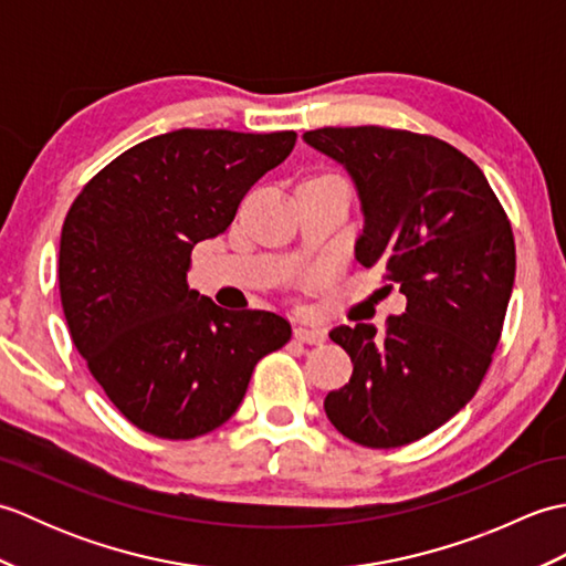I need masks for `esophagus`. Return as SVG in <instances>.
Instances as JSON below:
<instances>
[{"label":"esophagus","mask_w":566,"mask_h":566,"mask_svg":"<svg viewBox=\"0 0 566 566\" xmlns=\"http://www.w3.org/2000/svg\"><path fill=\"white\" fill-rule=\"evenodd\" d=\"M294 338L298 343H308V345H321L323 340H326V331L323 328H316V326H298L294 331Z\"/></svg>","instance_id":"1"}]
</instances>
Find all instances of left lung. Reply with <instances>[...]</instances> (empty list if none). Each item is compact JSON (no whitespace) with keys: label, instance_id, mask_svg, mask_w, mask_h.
<instances>
[{"label":"left lung","instance_id":"8db88e82","mask_svg":"<svg viewBox=\"0 0 566 566\" xmlns=\"http://www.w3.org/2000/svg\"><path fill=\"white\" fill-rule=\"evenodd\" d=\"M353 177L365 216L355 258L381 264L406 296L401 316L338 326L353 377L323 401L365 448H401L464 408L494 355L515 280L509 216L484 172L432 136L381 126L306 130Z\"/></svg>","mask_w":566,"mask_h":566}]
</instances>
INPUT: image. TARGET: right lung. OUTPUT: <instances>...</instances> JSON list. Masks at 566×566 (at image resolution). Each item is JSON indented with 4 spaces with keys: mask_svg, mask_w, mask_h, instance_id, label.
<instances>
[{
    "mask_svg": "<svg viewBox=\"0 0 566 566\" xmlns=\"http://www.w3.org/2000/svg\"><path fill=\"white\" fill-rule=\"evenodd\" d=\"M294 143V130L179 128L118 155L72 201L57 262L72 343L150 436L191 440L223 426L255 365L292 338L272 311L199 296L187 272L195 245L231 226Z\"/></svg>",
    "mask_w": 566,
    "mask_h": 566,
    "instance_id": "right-lung-1",
    "label": "right lung"
}]
</instances>
